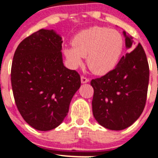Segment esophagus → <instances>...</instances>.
<instances>
[{
  "mask_svg": "<svg viewBox=\"0 0 158 158\" xmlns=\"http://www.w3.org/2000/svg\"><path fill=\"white\" fill-rule=\"evenodd\" d=\"M89 82V79H87L86 77L84 76H81V83H88Z\"/></svg>",
  "mask_w": 158,
  "mask_h": 158,
  "instance_id": "34e87169",
  "label": "esophagus"
}]
</instances>
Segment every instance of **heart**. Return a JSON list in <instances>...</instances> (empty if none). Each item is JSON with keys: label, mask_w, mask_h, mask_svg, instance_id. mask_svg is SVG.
I'll use <instances>...</instances> for the list:
<instances>
[{"label": "heart", "mask_w": 158, "mask_h": 158, "mask_svg": "<svg viewBox=\"0 0 158 158\" xmlns=\"http://www.w3.org/2000/svg\"><path fill=\"white\" fill-rule=\"evenodd\" d=\"M72 46H65L63 53L72 69L83 64L87 58V67L94 74L104 75L112 71L120 61L124 47V38L115 30L93 26L75 35Z\"/></svg>", "instance_id": "1"}]
</instances>
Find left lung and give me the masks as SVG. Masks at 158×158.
Segmentation results:
<instances>
[{"label": "left lung", "instance_id": "left-lung-1", "mask_svg": "<svg viewBox=\"0 0 158 158\" xmlns=\"http://www.w3.org/2000/svg\"><path fill=\"white\" fill-rule=\"evenodd\" d=\"M125 46L132 50L120 59L115 69L92 79V112L96 121L110 130L131 126L142 113L149 85V68L142 46L123 31Z\"/></svg>", "mask_w": 158, "mask_h": 158}]
</instances>
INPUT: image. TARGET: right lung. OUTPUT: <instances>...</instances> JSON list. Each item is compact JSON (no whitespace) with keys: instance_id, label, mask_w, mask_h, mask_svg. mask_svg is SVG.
I'll return each instance as SVG.
<instances>
[{"instance_id":"add662e5","label":"right lung","mask_w":158,"mask_h":158,"mask_svg":"<svg viewBox=\"0 0 158 158\" xmlns=\"http://www.w3.org/2000/svg\"><path fill=\"white\" fill-rule=\"evenodd\" d=\"M63 40L54 30H42L25 38L14 53L11 83L16 105L23 119L39 131L62 124L80 76L65 67Z\"/></svg>"}]
</instances>
